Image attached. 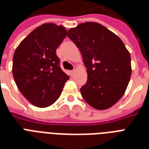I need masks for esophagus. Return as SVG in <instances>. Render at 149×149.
Returning a JSON list of instances; mask_svg holds the SVG:
<instances>
[{
    "mask_svg": "<svg viewBox=\"0 0 149 149\" xmlns=\"http://www.w3.org/2000/svg\"><path fill=\"white\" fill-rule=\"evenodd\" d=\"M75 72H76V70H71V71H70V75H71V76H72V75H73L75 73Z\"/></svg>",
    "mask_w": 149,
    "mask_h": 149,
    "instance_id": "esophagus-1",
    "label": "esophagus"
}]
</instances>
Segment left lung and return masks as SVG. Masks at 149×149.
<instances>
[{
	"mask_svg": "<svg viewBox=\"0 0 149 149\" xmlns=\"http://www.w3.org/2000/svg\"><path fill=\"white\" fill-rule=\"evenodd\" d=\"M81 52L87 72L80 89L85 101L105 110L124 95L132 75L131 55L118 36L97 22H85L68 31Z\"/></svg>",
	"mask_w": 149,
	"mask_h": 149,
	"instance_id": "1",
	"label": "left lung"
}]
</instances>
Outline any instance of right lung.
<instances>
[{"label":"right lung","instance_id":"1","mask_svg":"<svg viewBox=\"0 0 149 149\" xmlns=\"http://www.w3.org/2000/svg\"><path fill=\"white\" fill-rule=\"evenodd\" d=\"M67 36L63 25L45 23L17 46L12 72L22 95L31 104L47 107L57 100L70 77L61 70L56 49Z\"/></svg>","mask_w":149,"mask_h":149}]
</instances>
